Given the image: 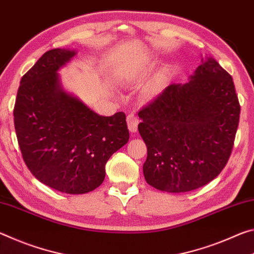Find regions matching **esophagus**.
<instances>
[{
  "label": "esophagus",
  "instance_id": "esophagus-1",
  "mask_svg": "<svg viewBox=\"0 0 254 254\" xmlns=\"http://www.w3.org/2000/svg\"><path fill=\"white\" fill-rule=\"evenodd\" d=\"M138 124H139V120L135 115L131 114V115L127 116L128 129H129L130 132H136L137 131V128H138Z\"/></svg>",
  "mask_w": 254,
  "mask_h": 254
}]
</instances>
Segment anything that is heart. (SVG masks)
Listing matches in <instances>:
<instances>
[{
    "instance_id": "heart-1",
    "label": "heart",
    "mask_w": 254,
    "mask_h": 254,
    "mask_svg": "<svg viewBox=\"0 0 254 254\" xmlns=\"http://www.w3.org/2000/svg\"><path fill=\"white\" fill-rule=\"evenodd\" d=\"M163 74H162V75L159 77V80L157 81H155L154 82V84H152V86L151 88L148 89V91H147V93H148V95H154V94H156L157 92H159L160 91V89H161V86H162V83H163Z\"/></svg>"
}]
</instances>
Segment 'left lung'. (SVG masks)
Instances as JSON below:
<instances>
[{
    "mask_svg": "<svg viewBox=\"0 0 254 254\" xmlns=\"http://www.w3.org/2000/svg\"><path fill=\"white\" fill-rule=\"evenodd\" d=\"M240 111L232 76L205 56L189 82L169 85L138 112L147 184L187 192L215 179L230 159Z\"/></svg>",
    "mask_w": 254,
    "mask_h": 254,
    "instance_id": "obj_1",
    "label": "left lung"
}]
</instances>
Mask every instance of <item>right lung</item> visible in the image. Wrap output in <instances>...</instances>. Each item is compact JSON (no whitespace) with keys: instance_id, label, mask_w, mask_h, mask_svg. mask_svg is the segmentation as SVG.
Segmentation results:
<instances>
[{"instance_id":"add662e5","label":"right lung","mask_w":254,"mask_h":254,"mask_svg":"<svg viewBox=\"0 0 254 254\" xmlns=\"http://www.w3.org/2000/svg\"><path fill=\"white\" fill-rule=\"evenodd\" d=\"M76 51L46 52L24 74L14 106V127L24 163L57 191L86 193L102 184L106 163L127 144L126 115L99 116L62 86L58 70Z\"/></svg>"}]
</instances>
